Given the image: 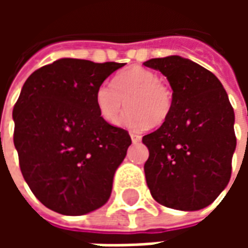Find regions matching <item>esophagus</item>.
<instances>
[{"mask_svg":"<svg viewBox=\"0 0 248 248\" xmlns=\"http://www.w3.org/2000/svg\"><path fill=\"white\" fill-rule=\"evenodd\" d=\"M130 137H131L133 143H138V142H140V140H142V137L138 134H135V133H131V134H130Z\"/></svg>","mask_w":248,"mask_h":248,"instance_id":"1","label":"esophagus"}]
</instances>
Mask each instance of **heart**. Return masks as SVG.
I'll list each match as a JSON object with an SVG mask.
<instances>
[{
    "label": "heart",
    "instance_id": "b5f03b06",
    "mask_svg": "<svg viewBox=\"0 0 248 248\" xmlns=\"http://www.w3.org/2000/svg\"><path fill=\"white\" fill-rule=\"evenodd\" d=\"M119 124L129 130L159 126L171 114L172 90L153 70L134 66L121 71L111 83H101L95 90V105L108 124H115L124 108Z\"/></svg>",
    "mask_w": 248,
    "mask_h": 248
}]
</instances>
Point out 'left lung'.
Returning <instances> with one entry per match:
<instances>
[{
	"label": "left lung",
	"instance_id": "8db88e82",
	"mask_svg": "<svg viewBox=\"0 0 248 248\" xmlns=\"http://www.w3.org/2000/svg\"><path fill=\"white\" fill-rule=\"evenodd\" d=\"M143 65L167 77L174 97L169 118L142 138L151 195L175 210L207 207L229 185L236 147L227 93L211 71L187 58H153Z\"/></svg>",
	"mask_w": 248,
	"mask_h": 248
}]
</instances>
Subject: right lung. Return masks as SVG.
<instances>
[{"mask_svg": "<svg viewBox=\"0 0 248 248\" xmlns=\"http://www.w3.org/2000/svg\"><path fill=\"white\" fill-rule=\"evenodd\" d=\"M124 63L61 58L26 79L13 108L21 172L44 206L83 215L108 202L131 138L108 124L95 90Z\"/></svg>", "mask_w": 248, "mask_h": 248, "instance_id": "obj_1", "label": "right lung"}]
</instances>
